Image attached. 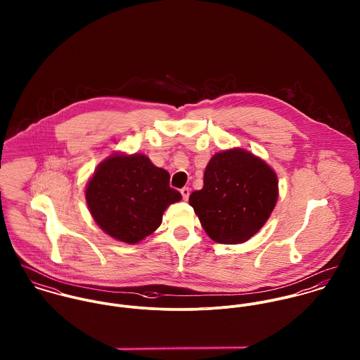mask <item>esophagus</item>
I'll list each match as a JSON object with an SVG mask.
<instances>
[{
	"mask_svg": "<svg viewBox=\"0 0 360 360\" xmlns=\"http://www.w3.org/2000/svg\"><path fill=\"white\" fill-rule=\"evenodd\" d=\"M180 193H181V195H183V200H188V197H190V188L188 187H183L181 190H180Z\"/></svg>",
	"mask_w": 360,
	"mask_h": 360,
	"instance_id": "34e87169",
	"label": "esophagus"
}]
</instances>
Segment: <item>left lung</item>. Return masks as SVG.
<instances>
[{
	"instance_id": "obj_1",
	"label": "left lung",
	"mask_w": 360,
	"mask_h": 360,
	"mask_svg": "<svg viewBox=\"0 0 360 360\" xmlns=\"http://www.w3.org/2000/svg\"><path fill=\"white\" fill-rule=\"evenodd\" d=\"M276 173L244 150L214 154L204 187L190 195L206 234L216 243L240 244L257 233L273 212L278 188Z\"/></svg>"
}]
</instances>
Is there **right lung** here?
I'll use <instances>...</instances> for the list:
<instances>
[{
  "instance_id": "1",
  "label": "right lung",
  "mask_w": 360,
  "mask_h": 360,
  "mask_svg": "<svg viewBox=\"0 0 360 360\" xmlns=\"http://www.w3.org/2000/svg\"><path fill=\"white\" fill-rule=\"evenodd\" d=\"M169 180V173L144 155H113L89 181L87 205L106 234L136 244L159 227L167 206L181 200Z\"/></svg>"
}]
</instances>
